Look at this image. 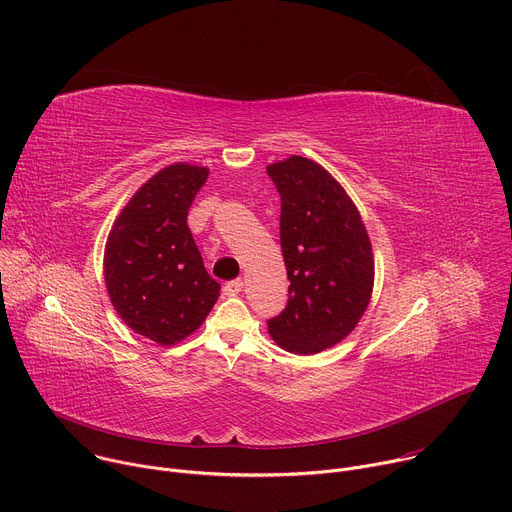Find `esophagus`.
Segmentation results:
<instances>
[{"mask_svg": "<svg viewBox=\"0 0 512 512\" xmlns=\"http://www.w3.org/2000/svg\"><path fill=\"white\" fill-rule=\"evenodd\" d=\"M241 291H243V281L241 279H233V281H227L223 285L225 296H237V294H241Z\"/></svg>", "mask_w": 512, "mask_h": 512, "instance_id": "1", "label": "esophagus"}]
</instances>
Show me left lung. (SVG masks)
<instances>
[{
    "instance_id": "1",
    "label": "left lung",
    "mask_w": 512,
    "mask_h": 512,
    "mask_svg": "<svg viewBox=\"0 0 512 512\" xmlns=\"http://www.w3.org/2000/svg\"><path fill=\"white\" fill-rule=\"evenodd\" d=\"M267 174L281 196L279 241L289 279L287 304L267 328L287 352L316 354L348 336L369 306L371 241L348 194L316 162L291 156Z\"/></svg>"
}]
</instances>
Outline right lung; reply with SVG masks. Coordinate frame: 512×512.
<instances>
[{
  "instance_id": "add662e5",
  "label": "right lung",
  "mask_w": 512,
  "mask_h": 512,
  "mask_svg": "<svg viewBox=\"0 0 512 512\" xmlns=\"http://www.w3.org/2000/svg\"><path fill=\"white\" fill-rule=\"evenodd\" d=\"M208 170L174 164L145 182L117 216L105 247V285L121 320L158 344L192 334L221 296L188 229Z\"/></svg>"
}]
</instances>
